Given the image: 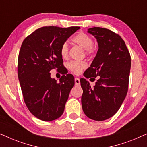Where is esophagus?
I'll use <instances>...</instances> for the list:
<instances>
[{"label": "esophagus", "instance_id": "34e87169", "mask_svg": "<svg viewBox=\"0 0 147 147\" xmlns=\"http://www.w3.org/2000/svg\"><path fill=\"white\" fill-rule=\"evenodd\" d=\"M75 84L76 86H80V79L78 78H75Z\"/></svg>", "mask_w": 147, "mask_h": 147}]
</instances>
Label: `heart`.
<instances>
[{"instance_id":"obj_1","label":"heart","mask_w":147,"mask_h":147,"mask_svg":"<svg viewBox=\"0 0 147 147\" xmlns=\"http://www.w3.org/2000/svg\"><path fill=\"white\" fill-rule=\"evenodd\" d=\"M72 41L74 43L77 44L83 48L85 50L86 55H91L94 53V48L92 46L93 40L89 35L84 33H79L75 35L72 39ZM68 45L67 43H64L61 45L60 53L63 58H66L68 55ZM67 67L69 70L73 73L78 74L81 72L82 70L87 67V63L84 61H70L67 64Z\"/></svg>"}]
</instances>
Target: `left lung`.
Here are the masks:
<instances>
[{
	"label": "left lung",
	"instance_id": "left-lung-1",
	"mask_svg": "<svg viewBox=\"0 0 147 147\" xmlns=\"http://www.w3.org/2000/svg\"><path fill=\"white\" fill-rule=\"evenodd\" d=\"M88 33L97 40L98 50L84 76L87 78L98 76V80L92 88L89 82L80 79L82 106L88 118L102 121L114 116L125 99L131 59L125 43L117 34L101 27L90 28Z\"/></svg>",
	"mask_w": 147,
	"mask_h": 147
}]
</instances>
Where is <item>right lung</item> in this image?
Returning <instances> with one entry per match:
<instances>
[{
    "instance_id": "obj_1",
    "label": "right lung",
    "mask_w": 147,
    "mask_h": 147,
    "mask_svg": "<svg viewBox=\"0 0 147 147\" xmlns=\"http://www.w3.org/2000/svg\"><path fill=\"white\" fill-rule=\"evenodd\" d=\"M79 29L43 27L26 37L21 45L18 78L24 101L31 114L43 121H52L62 115L74 86L71 74H65L57 83L50 71L62 67L61 45Z\"/></svg>"
}]
</instances>
